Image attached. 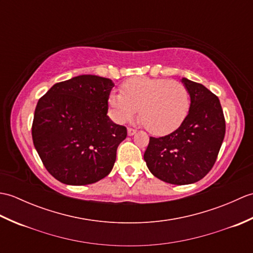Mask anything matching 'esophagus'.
<instances>
[{"label":"esophagus","instance_id":"1","mask_svg":"<svg viewBox=\"0 0 253 253\" xmlns=\"http://www.w3.org/2000/svg\"><path fill=\"white\" fill-rule=\"evenodd\" d=\"M127 132H128V136H133L137 132V130L133 129V128H131V127H129L127 129Z\"/></svg>","mask_w":253,"mask_h":253}]
</instances>
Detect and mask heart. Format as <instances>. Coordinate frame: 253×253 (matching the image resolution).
Masks as SVG:
<instances>
[{
    "label": "heart",
    "instance_id": "b5f03b06",
    "mask_svg": "<svg viewBox=\"0 0 253 253\" xmlns=\"http://www.w3.org/2000/svg\"><path fill=\"white\" fill-rule=\"evenodd\" d=\"M109 105L117 121L127 122L139 110V122L152 135L176 130L189 112L190 98L184 84L164 78L136 77L111 93Z\"/></svg>",
    "mask_w": 253,
    "mask_h": 253
}]
</instances>
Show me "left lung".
I'll use <instances>...</instances> for the list:
<instances>
[{
    "instance_id": "1",
    "label": "left lung",
    "mask_w": 253,
    "mask_h": 253,
    "mask_svg": "<svg viewBox=\"0 0 253 253\" xmlns=\"http://www.w3.org/2000/svg\"><path fill=\"white\" fill-rule=\"evenodd\" d=\"M190 109L169 135L150 137L143 159L151 173L169 184L188 185L212 169L225 136V118L217 96L203 84L182 78Z\"/></svg>"
}]
</instances>
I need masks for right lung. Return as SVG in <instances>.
<instances>
[{"instance_id": "add662e5", "label": "right lung", "mask_w": 253, "mask_h": 253, "mask_svg": "<svg viewBox=\"0 0 253 253\" xmlns=\"http://www.w3.org/2000/svg\"><path fill=\"white\" fill-rule=\"evenodd\" d=\"M113 87L109 78L80 75L55 84L38 101L32 140L46 170L63 184H93L114 166L127 129L106 115Z\"/></svg>"}]
</instances>
